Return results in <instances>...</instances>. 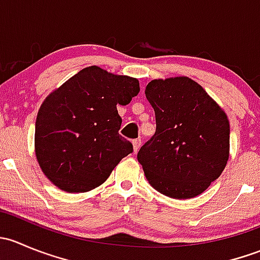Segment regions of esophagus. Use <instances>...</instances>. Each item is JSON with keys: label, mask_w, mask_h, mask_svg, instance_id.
I'll use <instances>...</instances> for the list:
<instances>
[{"label": "esophagus", "mask_w": 260, "mask_h": 260, "mask_svg": "<svg viewBox=\"0 0 260 260\" xmlns=\"http://www.w3.org/2000/svg\"><path fill=\"white\" fill-rule=\"evenodd\" d=\"M132 143H133V149H135V152H137L138 149H140L141 145H142V141H141V138H137V140H133Z\"/></svg>", "instance_id": "34e87169"}]
</instances>
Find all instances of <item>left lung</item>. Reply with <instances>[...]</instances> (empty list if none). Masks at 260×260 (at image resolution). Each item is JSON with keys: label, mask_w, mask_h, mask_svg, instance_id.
<instances>
[{"label": "left lung", "mask_w": 260, "mask_h": 260, "mask_svg": "<svg viewBox=\"0 0 260 260\" xmlns=\"http://www.w3.org/2000/svg\"><path fill=\"white\" fill-rule=\"evenodd\" d=\"M145 93L156 115V132L137 154L147 180L169 198L200 195L229 159L226 114L187 77L154 79Z\"/></svg>", "instance_id": "left-lung-1"}]
</instances>
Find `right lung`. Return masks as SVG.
<instances>
[{"label": "right lung", "instance_id": "right-lung-1", "mask_svg": "<svg viewBox=\"0 0 260 260\" xmlns=\"http://www.w3.org/2000/svg\"><path fill=\"white\" fill-rule=\"evenodd\" d=\"M140 93V81L89 67L52 91L39 109L35 153L41 170L67 192L98 187L123 157L133 152L119 135L125 106Z\"/></svg>", "mask_w": 260, "mask_h": 260}]
</instances>
